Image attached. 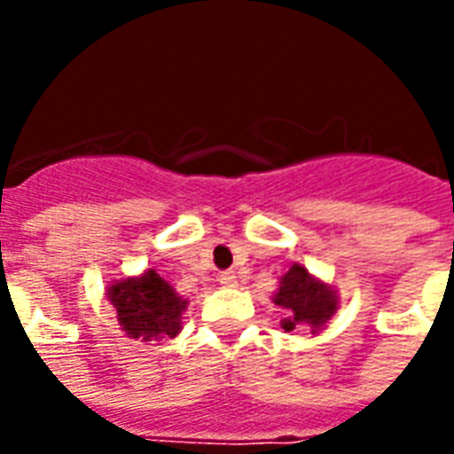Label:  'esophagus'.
Here are the masks:
<instances>
[{"instance_id":"obj_1","label":"esophagus","mask_w":454,"mask_h":454,"mask_svg":"<svg viewBox=\"0 0 454 454\" xmlns=\"http://www.w3.org/2000/svg\"><path fill=\"white\" fill-rule=\"evenodd\" d=\"M218 282H221V286H236L238 277L233 275V272H221V275H218Z\"/></svg>"}]
</instances>
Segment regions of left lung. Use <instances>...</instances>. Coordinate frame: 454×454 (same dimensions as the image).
I'll return each instance as SVG.
<instances>
[{
	"mask_svg": "<svg viewBox=\"0 0 454 454\" xmlns=\"http://www.w3.org/2000/svg\"><path fill=\"white\" fill-rule=\"evenodd\" d=\"M279 309H285L282 328L289 331H311V335L321 333L325 324L333 318L340 304V296L333 285H328L324 279L314 277L304 265L289 267L286 275L279 277L275 296H272Z\"/></svg>",
	"mask_w": 454,
	"mask_h": 454,
	"instance_id": "left-lung-1",
	"label": "left lung"
}]
</instances>
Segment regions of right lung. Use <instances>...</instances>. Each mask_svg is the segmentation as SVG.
I'll use <instances>...</instances> for the list:
<instances>
[{"label":"right lung","mask_w":454,"mask_h":454,"mask_svg":"<svg viewBox=\"0 0 454 454\" xmlns=\"http://www.w3.org/2000/svg\"><path fill=\"white\" fill-rule=\"evenodd\" d=\"M106 301L116 311L121 331L140 342L177 338L182 314L187 309V299L179 296L155 270L114 279L106 286Z\"/></svg>","instance_id":"obj_1"}]
</instances>
